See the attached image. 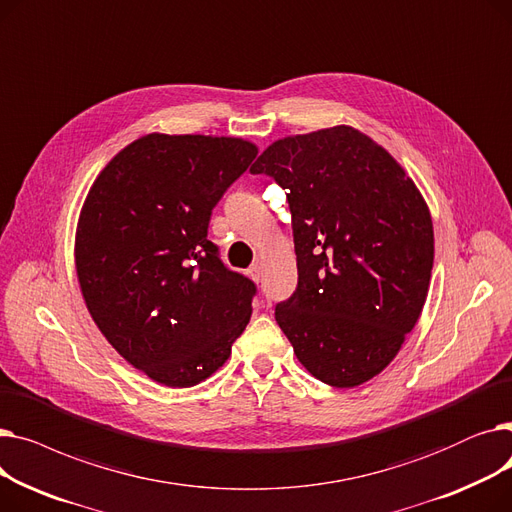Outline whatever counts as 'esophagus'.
I'll return each instance as SVG.
<instances>
[{
	"instance_id": "esophagus-1",
	"label": "esophagus",
	"mask_w": 512,
	"mask_h": 512,
	"mask_svg": "<svg viewBox=\"0 0 512 512\" xmlns=\"http://www.w3.org/2000/svg\"><path fill=\"white\" fill-rule=\"evenodd\" d=\"M255 282H259L261 280V276H263V265L257 261V263H253L251 267H249V272H247Z\"/></svg>"
}]
</instances>
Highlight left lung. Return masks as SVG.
<instances>
[{
	"mask_svg": "<svg viewBox=\"0 0 512 512\" xmlns=\"http://www.w3.org/2000/svg\"><path fill=\"white\" fill-rule=\"evenodd\" d=\"M251 174L274 178L292 213L299 284L276 305L317 380L355 388L415 328L434 265L432 215L398 161L353 126L286 137Z\"/></svg>",
	"mask_w": 512,
	"mask_h": 512,
	"instance_id": "left-lung-1",
	"label": "left lung"
}]
</instances>
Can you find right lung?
Returning a JSON list of instances; mask_svg holds the SVG:
<instances>
[{
    "mask_svg": "<svg viewBox=\"0 0 512 512\" xmlns=\"http://www.w3.org/2000/svg\"><path fill=\"white\" fill-rule=\"evenodd\" d=\"M255 155L234 137L153 132L124 147L85 199L74 257L87 309L157 384L207 380L249 324L257 286L228 270L207 228Z\"/></svg>",
    "mask_w": 512,
    "mask_h": 512,
    "instance_id": "right-lung-1",
    "label": "right lung"
}]
</instances>
